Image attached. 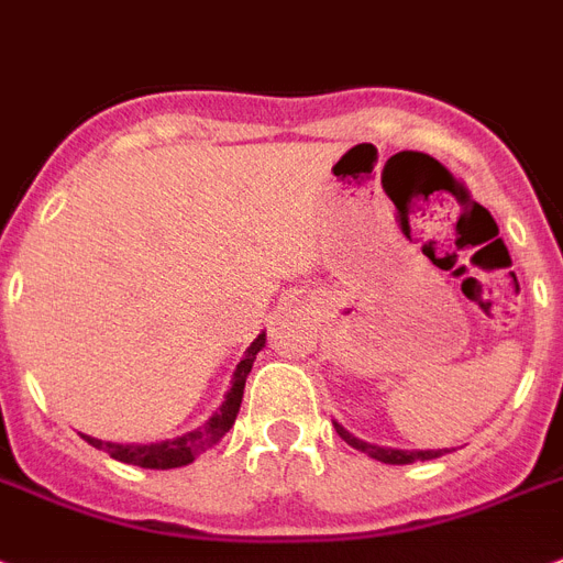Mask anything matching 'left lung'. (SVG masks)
Wrapping results in <instances>:
<instances>
[{"label":"left lung","instance_id":"1","mask_svg":"<svg viewBox=\"0 0 563 563\" xmlns=\"http://www.w3.org/2000/svg\"><path fill=\"white\" fill-rule=\"evenodd\" d=\"M335 431L338 437L346 442V445H353L355 451L361 454L373 456L378 463H387V465H408V463H424V460H437V456L448 454V448H440V451H401V448H382V445H373V442H364L358 437L346 431L344 424L335 422Z\"/></svg>","mask_w":563,"mask_h":563}]
</instances>
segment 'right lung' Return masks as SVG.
<instances>
[{
  "label": "right lung",
  "instance_id": "obj_1",
  "mask_svg": "<svg viewBox=\"0 0 563 563\" xmlns=\"http://www.w3.org/2000/svg\"><path fill=\"white\" fill-rule=\"evenodd\" d=\"M266 344V335L254 338V344L245 350V358L236 364L234 369V382H231V390H228L225 401H222V408L217 413L210 416L208 422L199 424L196 431H187L176 440H164V442H150V445H121V442H103L95 440V437H86L84 440L89 445L100 448V451H107L112 460L126 465H139V468H181V465L194 463L196 456L205 454L208 448L217 445L228 431H231V424H234L236 413H240L242 405V390H245V378H249L251 367H254V358Z\"/></svg>",
  "mask_w": 563,
  "mask_h": 563
}]
</instances>
